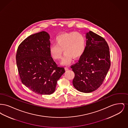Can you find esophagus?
<instances>
[{
	"mask_svg": "<svg viewBox=\"0 0 128 128\" xmlns=\"http://www.w3.org/2000/svg\"><path fill=\"white\" fill-rule=\"evenodd\" d=\"M65 70H68V67H65Z\"/></svg>",
	"mask_w": 128,
	"mask_h": 128,
	"instance_id": "1",
	"label": "esophagus"
}]
</instances>
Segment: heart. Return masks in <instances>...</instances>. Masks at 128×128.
Wrapping results in <instances>:
<instances>
[{
  "mask_svg": "<svg viewBox=\"0 0 128 128\" xmlns=\"http://www.w3.org/2000/svg\"><path fill=\"white\" fill-rule=\"evenodd\" d=\"M55 42L56 44L50 46V54L55 60H59L61 58L63 50L64 54L61 61L62 65L70 64L73 58H79L85 52V37L79 32H71L61 34L56 37Z\"/></svg>",
  "mask_w": 128,
  "mask_h": 128,
  "instance_id": "1",
  "label": "heart"
}]
</instances>
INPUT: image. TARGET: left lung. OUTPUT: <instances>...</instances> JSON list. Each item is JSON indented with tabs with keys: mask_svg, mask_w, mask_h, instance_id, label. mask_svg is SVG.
<instances>
[{
	"mask_svg": "<svg viewBox=\"0 0 128 128\" xmlns=\"http://www.w3.org/2000/svg\"><path fill=\"white\" fill-rule=\"evenodd\" d=\"M85 52L78 62L71 66L75 74L74 87L88 93L102 85L110 67V48L102 37L89 31L86 34Z\"/></svg>",
	"mask_w": 128,
	"mask_h": 128,
	"instance_id": "8db88e82",
	"label": "left lung"
}]
</instances>
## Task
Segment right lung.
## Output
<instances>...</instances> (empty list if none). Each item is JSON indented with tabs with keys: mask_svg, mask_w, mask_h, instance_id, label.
I'll use <instances>...</instances> for the list:
<instances>
[{
	"mask_svg": "<svg viewBox=\"0 0 128 128\" xmlns=\"http://www.w3.org/2000/svg\"><path fill=\"white\" fill-rule=\"evenodd\" d=\"M50 36L42 31L30 35L18 46L16 63L22 83L40 94H51L65 72L50 54Z\"/></svg>",
	"mask_w": 128,
	"mask_h": 128,
	"instance_id": "add662e5",
	"label": "right lung"
}]
</instances>
